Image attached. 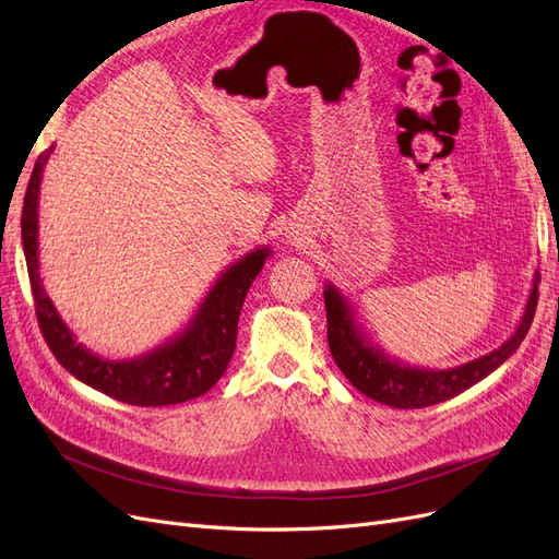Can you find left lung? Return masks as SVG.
Here are the masks:
<instances>
[{
    "instance_id": "8db88e82",
    "label": "left lung",
    "mask_w": 559,
    "mask_h": 559,
    "mask_svg": "<svg viewBox=\"0 0 559 559\" xmlns=\"http://www.w3.org/2000/svg\"><path fill=\"white\" fill-rule=\"evenodd\" d=\"M538 270L534 273L532 292L524 306L522 319L515 333L501 347L492 349L485 357L454 368H419L411 366L389 354L370 341V335L359 324L357 312L343 292L326 282L324 306L329 324V347L343 376L368 399L380 401L392 408H427V405L443 403L464 389L487 378L511 357L527 335L538 300Z\"/></svg>"
}]
</instances>
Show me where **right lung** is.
Masks as SVG:
<instances>
[{
  "label": "right lung",
  "mask_w": 559,
  "mask_h": 559,
  "mask_svg": "<svg viewBox=\"0 0 559 559\" xmlns=\"http://www.w3.org/2000/svg\"><path fill=\"white\" fill-rule=\"evenodd\" d=\"M50 151L53 146L44 151L35 163L21 216L32 296H35L39 329L50 352L56 354L60 366L83 384L116 401L142 405V408L144 405L146 408L175 405L210 392L230 364L235 341H238V319L249 286L273 251L257 247L230 263L202 298L189 324L170 341L134 359L111 361L97 357L95 352L76 343L74 333L62 321L39 277V186Z\"/></svg>",
  "instance_id": "add662e5"
}]
</instances>
